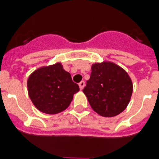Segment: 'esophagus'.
Returning <instances> with one entry per match:
<instances>
[{"label":"esophagus","mask_w":159,"mask_h":159,"mask_svg":"<svg viewBox=\"0 0 159 159\" xmlns=\"http://www.w3.org/2000/svg\"><path fill=\"white\" fill-rule=\"evenodd\" d=\"M78 85H79L80 90H82V89L84 88V86H85V82H84V81H82L81 82H79V84H78Z\"/></svg>","instance_id":"34e87169"}]
</instances>
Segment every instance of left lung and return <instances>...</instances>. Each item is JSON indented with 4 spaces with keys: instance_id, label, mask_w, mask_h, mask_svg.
Returning a JSON list of instances; mask_svg holds the SVG:
<instances>
[{
    "instance_id": "obj_1",
    "label": "left lung",
    "mask_w": 159,
    "mask_h": 159,
    "mask_svg": "<svg viewBox=\"0 0 159 159\" xmlns=\"http://www.w3.org/2000/svg\"><path fill=\"white\" fill-rule=\"evenodd\" d=\"M91 70L82 91L92 109L104 117L120 114L133 94V82L127 72L109 61L92 65Z\"/></svg>"
}]
</instances>
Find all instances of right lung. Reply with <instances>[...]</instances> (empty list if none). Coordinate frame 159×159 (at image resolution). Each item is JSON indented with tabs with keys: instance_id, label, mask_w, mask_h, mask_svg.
Here are the masks:
<instances>
[{
	"instance_id": "1",
	"label": "right lung",
	"mask_w": 159,
	"mask_h": 159,
	"mask_svg": "<svg viewBox=\"0 0 159 159\" xmlns=\"http://www.w3.org/2000/svg\"><path fill=\"white\" fill-rule=\"evenodd\" d=\"M28 94L39 111L49 115L63 111L79 91L61 63L36 69L28 77Z\"/></svg>"
}]
</instances>
